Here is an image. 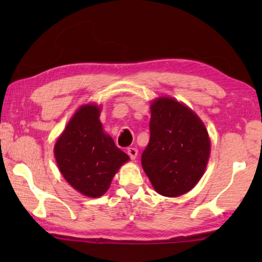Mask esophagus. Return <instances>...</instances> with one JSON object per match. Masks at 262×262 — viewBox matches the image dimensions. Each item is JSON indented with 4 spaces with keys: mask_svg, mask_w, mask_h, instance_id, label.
I'll return each mask as SVG.
<instances>
[{
    "mask_svg": "<svg viewBox=\"0 0 262 262\" xmlns=\"http://www.w3.org/2000/svg\"><path fill=\"white\" fill-rule=\"evenodd\" d=\"M137 149L136 148H128L127 149V154H128V156L130 157V159H133V161H134V159L136 158V156H137Z\"/></svg>",
    "mask_w": 262,
    "mask_h": 262,
    "instance_id": "34e87169",
    "label": "esophagus"
}]
</instances>
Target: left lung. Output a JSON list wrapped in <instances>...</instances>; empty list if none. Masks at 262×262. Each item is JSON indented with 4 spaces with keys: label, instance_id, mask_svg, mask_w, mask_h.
<instances>
[{
    "label": "left lung",
    "instance_id": "left-lung-1",
    "mask_svg": "<svg viewBox=\"0 0 262 262\" xmlns=\"http://www.w3.org/2000/svg\"><path fill=\"white\" fill-rule=\"evenodd\" d=\"M150 141L142 167L155 190L174 198L189 192L205 173L210 140L201 119L170 97L152 101Z\"/></svg>",
    "mask_w": 262,
    "mask_h": 262
}]
</instances>
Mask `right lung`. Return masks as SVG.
<instances>
[{"mask_svg":"<svg viewBox=\"0 0 262 262\" xmlns=\"http://www.w3.org/2000/svg\"><path fill=\"white\" fill-rule=\"evenodd\" d=\"M100 107L86 104L70 119L54 145L59 170L70 186L89 198H99L110 188L119 168L129 156L105 134Z\"/></svg>","mask_w":262,"mask_h":262,"instance_id":"1","label":"right lung"}]
</instances>
